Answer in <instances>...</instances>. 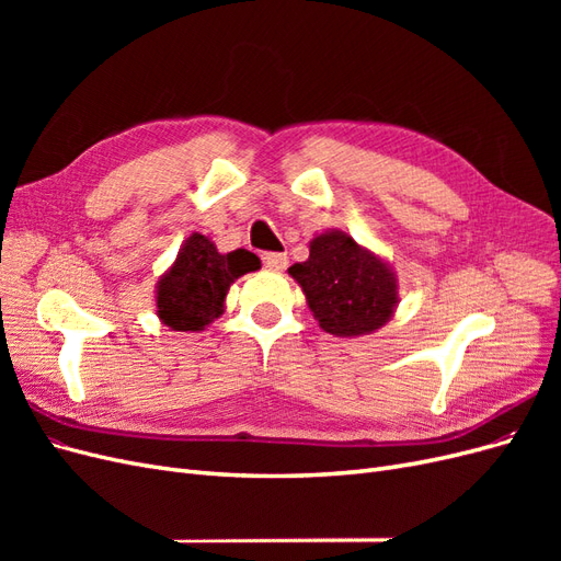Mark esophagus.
<instances>
[{"instance_id": "34e87169", "label": "esophagus", "mask_w": 561, "mask_h": 561, "mask_svg": "<svg viewBox=\"0 0 561 561\" xmlns=\"http://www.w3.org/2000/svg\"><path fill=\"white\" fill-rule=\"evenodd\" d=\"M262 262L271 271H283L287 266V254L285 252H264Z\"/></svg>"}]
</instances>
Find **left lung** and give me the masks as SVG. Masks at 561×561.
Masks as SVG:
<instances>
[{
  "instance_id": "8db88e82",
  "label": "left lung",
  "mask_w": 561,
  "mask_h": 561,
  "mask_svg": "<svg viewBox=\"0 0 561 561\" xmlns=\"http://www.w3.org/2000/svg\"><path fill=\"white\" fill-rule=\"evenodd\" d=\"M287 274L307 295L318 325L334 336L381 330L400 301L393 266L339 229L313 236L309 260L293 264Z\"/></svg>"
}]
</instances>
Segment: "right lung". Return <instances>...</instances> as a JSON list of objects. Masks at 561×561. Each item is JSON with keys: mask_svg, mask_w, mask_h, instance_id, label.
<instances>
[{"mask_svg": "<svg viewBox=\"0 0 561 561\" xmlns=\"http://www.w3.org/2000/svg\"><path fill=\"white\" fill-rule=\"evenodd\" d=\"M262 266L250 250L222 254L198 231L186 239L173 266L157 283V316L175 332H201L225 313V299L236 278Z\"/></svg>", "mask_w": 561, "mask_h": 561, "instance_id": "obj_1", "label": "right lung"}]
</instances>
